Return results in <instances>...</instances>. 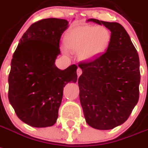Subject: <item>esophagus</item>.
<instances>
[{
    "label": "esophagus",
    "instance_id": "esophagus-1",
    "mask_svg": "<svg viewBox=\"0 0 148 148\" xmlns=\"http://www.w3.org/2000/svg\"><path fill=\"white\" fill-rule=\"evenodd\" d=\"M82 69H80V68H78V69H77V75L78 76H80V75H82Z\"/></svg>",
    "mask_w": 148,
    "mask_h": 148
}]
</instances>
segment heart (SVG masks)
Here are the masks:
<instances>
[{"instance_id": "b5f03b06", "label": "heart", "mask_w": 148, "mask_h": 148, "mask_svg": "<svg viewBox=\"0 0 148 148\" xmlns=\"http://www.w3.org/2000/svg\"><path fill=\"white\" fill-rule=\"evenodd\" d=\"M110 40V31L102 26H78L69 29L65 36L66 47L78 51V57L82 61L93 60L102 54L107 49Z\"/></svg>"}]
</instances>
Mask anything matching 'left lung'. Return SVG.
<instances>
[{
	"instance_id": "1",
	"label": "left lung",
	"mask_w": 148,
	"mask_h": 148,
	"mask_svg": "<svg viewBox=\"0 0 148 148\" xmlns=\"http://www.w3.org/2000/svg\"><path fill=\"white\" fill-rule=\"evenodd\" d=\"M111 32L107 51L79 65V99L86 123L94 129L109 130L124 123L139 98L138 53L129 34L118 23L88 19Z\"/></svg>"
}]
</instances>
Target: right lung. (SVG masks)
Returning a JSON list of instances; mask_svg holds the SVG:
<instances>
[{"label": "right lung", "instance_id": "add662e5", "mask_svg": "<svg viewBox=\"0 0 148 148\" xmlns=\"http://www.w3.org/2000/svg\"><path fill=\"white\" fill-rule=\"evenodd\" d=\"M69 26L63 19L49 18L33 23L19 40L11 60L8 98L23 123L36 128L57 122L63 88L77 81V66L64 70L55 60L60 40Z\"/></svg>", "mask_w": 148, "mask_h": 148}]
</instances>
